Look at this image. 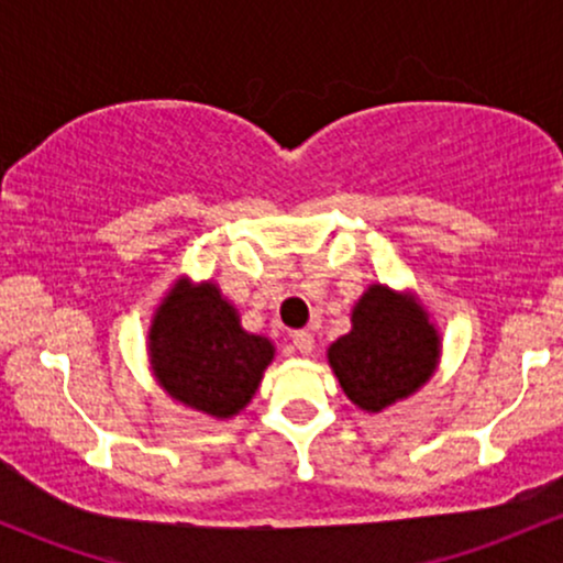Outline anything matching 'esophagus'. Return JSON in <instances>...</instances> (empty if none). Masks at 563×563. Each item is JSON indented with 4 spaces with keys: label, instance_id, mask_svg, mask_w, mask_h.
<instances>
[{
    "label": "esophagus",
    "instance_id": "34e87169",
    "mask_svg": "<svg viewBox=\"0 0 563 563\" xmlns=\"http://www.w3.org/2000/svg\"><path fill=\"white\" fill-rule=\"evenodd\" d=\"M290 341H294L296 352L312 354V349H314V335L309 333V331H296L294 335H290Z\"/></svg>",
    "mask_w": 563,
    "mask_h": 563
}]
</instances>
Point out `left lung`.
<instances>
[{
	"label": "left lung",
	"mask_w": 563,
	"mask_h": 563,
	"mask_svg": "<svg viewBox=\"0 0 563 563\" xmlns=\"http://www.w3.org/2000/svg\"><path fill=\"white\" fill-rule=\"evenodd\" d=\"M437 357L439 335L421 303L384 286L367 288L352 312V331L328 349L341 389L367 412L421 389Z\"/></svg>",
	"instance_id": "left-lung-1"
}]
</instances>
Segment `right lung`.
Listing matches in <instances>:
<instances>
[{
    "label": "right lung",
    "instance_id": "1",
    "mask_svg": "<svg viewBox=\"0 0 563 563\" xmlns=\"http://www.w3.org/2000/svg\"><path fill=\"white\" fill-rule=\"evenodd\" d=\"M275 349L264 335L245 333L238 312L217 286L169 290L151 325V360L158 384L174 399L214 418L249 405Z\"/></svg>",
    "mask_w": 563,
    "mask_h": 563
}]
</instances>
